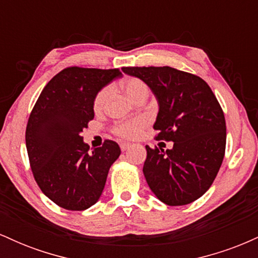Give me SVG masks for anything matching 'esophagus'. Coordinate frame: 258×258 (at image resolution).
Returning <instances> with one entry per match:
<instances>
[{
  "instance_id": "esophagus-1",
  "label": "esophagus",
  "mask_w": 258,
  "mask_h": 258,
  "mask_svg": "<svg viewBox=\"0 0 258 258\" xmlns=\"http://www.w3.org/2000/svg\"><path fill=\"white\" fill-rule=\"evenodd\" d=\"M130 147H131V144H130V143H121L120 144V148H121V150H122V152H126V150L128 149Z\"/></svg>"
}]
</instances>
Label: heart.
<instances>
[{
    "instance_id": "obj_1",
    "label": "heart",
    "mask_w": 258,
    "mask_h": 258,
    "mask_svg": "<svg viewBox=\"0 0 258 258\" xmlns=\"http://www.w3.org/2000/svg\"><path fill=\"white\" fill-rule=\"evenodd\" d=\"M121 87H122V91L125 92L127 98L132 100V102L137 100L139 97H148V93H149L148 86L144 84L142 80L136 78L125 80V81L122 82V85H121ZM109 96H110V88L109 87H104L103 90H100L98 92V94H97L96 98H94L93 103L94 111L100 112L104 109ZM144 126H146V120L144 119H133L122 121V122H119L115 125L114 133L122 138L133 139L137 137V136H139V133H141L142 130L144 128Z\"/></svg>"
}]
</instances>
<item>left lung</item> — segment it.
<instances>
[{"instance_id": "8db88e82", "label": "left lung", "mask_w": 258, "mask_h": 258, "mask_svg": "<svg viewBox=\"0 0 258 258\" xmlns=\"http://www.w3.org/2000/svg\"><path fill=\"white\" fill-rule=\"evenodd\" d=\"M146 84L158 100L156 139L173 142L165 152L146 146L143 173L160 201L190 204L206 193L217 176L226 150V120L209 85L171 67L122 68Z\"/></svg>"}]
</instances>
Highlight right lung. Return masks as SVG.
I'll use <instances>...</instances> for the list:
<instances>
[{
    "mask_svg": "<svg viewBox=\"0 0 258 258\" xmlns=\"http://www.w3.org/2000/svg\"><path fill=\"white\" fill-rule=\"evenodd\" d=\"M121 75L119 69L67 68L46 85L32 109L25 132L32 173L42 193L65 210L94 205L120 156L112 141L90 152L81 132L93 120L98 92Z\"/></svg>",
    "mask_w": 258,
    "mask_h": 258,
    "instance_id": "add662e5",
    "label": "right lung"
}]
</instances>
